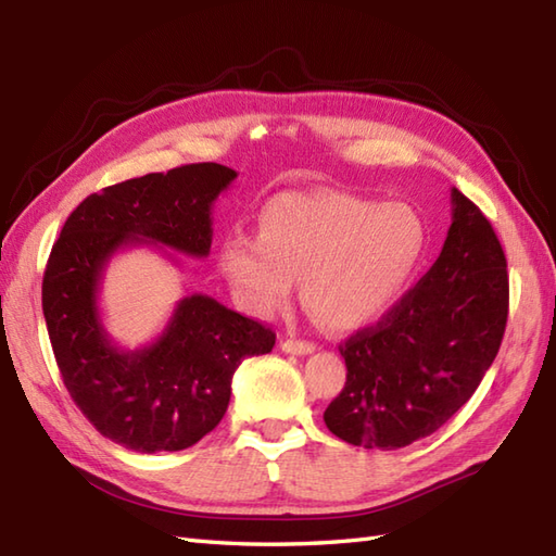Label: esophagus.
Listing matches in <instances>:
<instances>
[{
  "label": "esophagus",
  "mask_w": 556,
  "mask_h": 556,
  "mask_svg": "<svg viewBox=\"0 0 556 556\" xmlns=\"http://www.w3.org/2000/svg\"><path fill=\"white\" fill-rule=\"evenodd\" d=\"M281 351L293 353V356H308V353L315 351L313 341H301V339H287L281 341Z\"/></svg>",
  "instance_id": "1"
}]
</instances>
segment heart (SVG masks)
<instances>
[{
	"label": "heart",
	"mask_w": 556,
	"mask_h": 556,
	"mask_svg": "<svg viewBox=\"0 0 556 556\" xmlns=\"http://www.w3.org/2000/svg\"><path fill=\"white\" fill-rule=\"evenodd\" d=\"M428 248V222L416 207L303 191L269 200L260 212V236L231 231L219 267L253 315L285 311L303 279V301L317 320L353 332L394 311Z\"/></svg>",
	"instance_id": "heart-1"
}]
</instances>
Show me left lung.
I'll return each instance as SVG.
<instances>
[{"mask_svg": "<svg viewBox=\"0 0 556 556\" xmlns=\"http://www.w3.org/2000/svg\"><path fill=\"white\" fill-rule=\"evenodd\" d=\"M506 315L502 243L488 217L452 188V227L428 275L339 349L346 384L325 410L329 432L392 452L440 430L490 370Z\"/></svg>", "mask_w": 556, "mask_h": 556, "instance_id": "8db88e82", "label": "left lung"}]
</instances>
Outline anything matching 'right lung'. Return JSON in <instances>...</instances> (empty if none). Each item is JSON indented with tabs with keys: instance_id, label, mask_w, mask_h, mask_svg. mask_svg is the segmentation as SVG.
Returning a JSON list of instances; mask_svg holds the SVG:
<instances>
[{
	"instance_id": "1",
	"label": "right lung",
	"mask_w": 556,
	"mask_h": 556,
	"mask_svg": "<svg viewBox=\"0 0 556 556\" xmlns=\"http://www.w3.org/2000/svg\"><path fill=\"white\" fill-rule=\"evenodd\" d=\"M203 162L146 174L88 195L52 245L42 279V313L71 399L108 440L140 454L181 452L219 425L231 377L243 358L275 346V332L205 293L179 303L162 334L136 351L110 337L100 287L126 248L207 257L212 207L236 179Z\"/></svg>"
}]
</instances>
